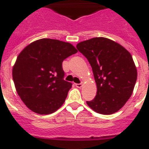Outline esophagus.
Segmentation results:
<instances>
[{"label":"esophagus","mask_w":149,"mask_h":149,"mask_svg":"<svg viewBox=\"0 0 149 149\" xmlns=\"http://www.w3.org/2000/svg\"><path fill=\"white\" fill-rule=\"evenodd\" d=\"M75 86H77V88H81L83 86V83H81V84H76Z\"/></svg>","instance_id":"obj_1"}]
</instances>
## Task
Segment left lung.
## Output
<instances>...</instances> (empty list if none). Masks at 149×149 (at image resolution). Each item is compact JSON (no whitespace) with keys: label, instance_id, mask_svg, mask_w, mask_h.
<instances>
[{"label":"left lung","instance_id":"1","mask_svg":"<svg viewBox=\"0 0 149 149\" xmlns=\"http://www.w3.org/2000/svg\"><path fill=\"white\" fill-rule=\"evenodd\" d=\"M76 47L89 61L97 85L96 96L86 101L88 106L104 115L120 110L132 95L137 78L131 54L119 43L104 37L81 42Z\"/></svg>","mask_w":149,"mask_h":149}]
</instances>
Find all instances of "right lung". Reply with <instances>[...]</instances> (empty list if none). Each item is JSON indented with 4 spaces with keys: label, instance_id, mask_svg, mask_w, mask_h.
<instances>
[{
    "label": "right lung",
    "instance_id": "add662e5",
    "mask_svg": "<svg viewBox=\"0 0 149 149\" xmlns=\"http://www.w3.org/2000/svg\"><path fill=\"white\" fill-rule=\"evenodd\" d=\"M72 44L52 39L30 43L18 54L13 68L17 93L36 113L51 114L63 104L72 84L64 81L63 61L76 54Z\"/></svg>",
    "mask_w": 149,
    "mask_h": 149
}]
</instances>
